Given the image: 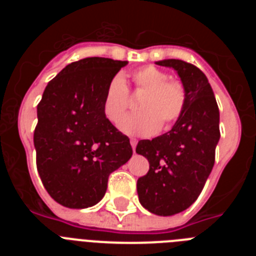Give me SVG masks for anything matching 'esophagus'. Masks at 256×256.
<instances>
[{
	"instance_id": "obj_1",
	"label": "esophagus",
	"mask_w": 256,
	"mask_h": 256,
	"mask_svg": "<svg viewBox=\"0 0 256 256\" xmlns=\"http://www.w3.org/2000/svg\"><path fill=\"white\" fill-rule=\"evenodd\" d=\"M130 146H132L133 151L136 150V146H137V140L136 138H130Z\"/></svg>"
}]
</instances>
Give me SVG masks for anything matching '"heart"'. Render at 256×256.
Segmentation results:
<instances>
[{"mask_svg":"<svg viewBox=\"0 0 256 256\" xmlns=\"http://www.w3.org/2000/svg\"><path fill=\"white\" fill-rule=\"evenodd\" d=\"M137 91L144 92L140 100L141 112L126 116L120 130L126 134L148 137L162 128L170 126L182 115L186 106V90L182 83L169 80V76L155 66H144L132 74ZM128 106V90L124 78L118 74L108 83L102 98V112L108 120L116 124L120 122Z\"/></svg>","mask_w":256,"mask_h":256,"instance_id":"b5f03b06","label":"heart"}]
</instances>
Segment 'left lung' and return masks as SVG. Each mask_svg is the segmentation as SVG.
<instances>
[{
  "instance_id": "left-lung-1",
  "label": "left lung",
  "mask_w": 256,
  "mask_h": 256,
  "mask_svg": "<svg viewBox=\"0 0 256 256\" xmlns=\"http://www.w3.org/2000/svg\"><path fill=\"white\" fill-rule=\"evenodd\" d=\"M177 72L186 90V106L169 132L141 140L136 152L148 160V173L137 180L142 206L169 216L191 206L205 186L216 160L219 108L206 76L177 58L156 61Z\"/></svg>"
}]
</instances>
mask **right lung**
<instances>
[{"label": "right lung", "instance_id": "add662e5", "mask_svg": "<svg viewBox=\"0 0 256 256\" xmlns=\"http://www.w3.org/2000/svg\"><path fill=\"white\" fill-rule=\"evenodd\" d=\"M128 61L86 58L48 82L37 106V169L56 202L70 209L96 205L110 173L130 159V138L102 112L106 86Z\"/></svg>", "mask_w": 256, "mask_h": 256}]
</instances>
